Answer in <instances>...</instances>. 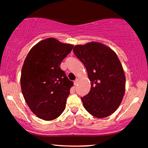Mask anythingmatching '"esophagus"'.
I'll return each mask as SVG.
<instances>
[{
  "instance_id": "obj_1",
  "label": "esophagus",
  "mask_w": 148,
  "mask_h": 148,
  "mask_svg": "<svg viewBox=\"0 0 148 148\" xmlns=\"http://www.w3.org/2000/svg\"><path fill=\"white\" fill-rule=\"evenodd\" d=\"M78 79H76V80H75L74 81V86H76V84H78Z\"/></svg>"
}]
</instances>
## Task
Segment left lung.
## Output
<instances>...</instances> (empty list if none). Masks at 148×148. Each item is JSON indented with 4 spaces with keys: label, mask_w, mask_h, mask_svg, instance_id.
Instances as JSON below:
<instances>
[{
    "label": "left lung",
    "mask_w": 148,
    "mask_h": 148,
    "mask_svg": "<svg viewBox=\"0 0 148 148\" xmlns=\"http://www.w3.org/2000/svg\"><path fill=\"white\" fill-rule=\"evenodd\" d=\"M75 56L86 68L91 82L90 92L81 97L85 109L97 118L113 113L121 103L125 76L114 51L99 42L74 46Z\"/></svg>",
    "instance_id": "8db88e82"
}]
</instances>
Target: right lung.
Returning a JSON list of instances; mask_svg holds the SVG:
<instances>
[{
    "instance_id": "1",
    "label": "right lung",
    "mask_w": 148,
    "mask_h": 148,
    "mask_svg": "<svg viewBox=\"0 0 148 148\" xmlns=\"http://www.w3.org/2000/svg\"><path fill=\"white\" fill-rule=\"evenodd\" d=\"M73 47L50 37L34 45L25 60L21 76L22 93L39 118L55 119L65 109L74 83L61 70L60 64Z\"/></svg>"
}]
</instances>
